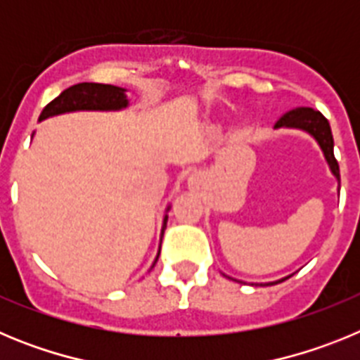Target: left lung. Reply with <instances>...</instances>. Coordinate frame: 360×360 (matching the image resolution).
Listing matches in <instances>:
<instances>
[{"label":"left lung","mask_w":360,"mask_h":360,"mask_svg":"<svg viewBox=\"0 0 360 360\" xmlns=\"http://www.w3.org/2000/svg\"><path fill=\"white\" fill-rule=\"evenodd\" d=\"M274 128H290V129H301V131L308 133L310 136L316 139V142L319 144L321 151L324 155V160L328 164L330 171L332 174L335 176L337 180V189H341V174H339V164H337L335 157H333V136H332V129H330V124L328 120L324 119L323 113L316 111L314 108H294V110L287 111L285 115L279 117L278 122L274 124ZM225 276V274H224ZM292 276V274H290ZM290 276L287 278L278 279V281H272V283H262L263 287H269V285H276V283H281L285 279H288ZM229 278V276H225ZM232 279V278H229ZM238 281V279H234ZM241 283V281H238Z\"/></svg>","instance_id":"1"}]
</instances>
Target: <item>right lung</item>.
<instances>
[{"mask_svg":"<svg viewBox=\"0 0 360 360\" xmlns=\"http://www.w3.org/2000/svg\"><path fill=\"white\" fill-rule=\"evenodd\" d=\"M128 95H126L124 88L98 84V82H81V84L70 86L68 90H65L59 97L53 98L52 103L46 104L44 110L41 111L39 122L44 119H50V117L72 113V111H120L128 108ZM167 211H169V205L165 209V212ZM165 225H167V214L164 216L162 236H164ZM158 256H160V250L155 257V263H157ZM155 263H153V266H155Z\"/></svg>","mask_w":360,"mask_h":360,"instance_id":"right-lung-1","label":"right lung"}]
</instances>
